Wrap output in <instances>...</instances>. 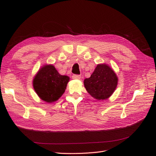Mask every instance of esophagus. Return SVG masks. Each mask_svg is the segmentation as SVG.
<instances>
[{
  "instance_id": "esophagus-1",
  "label": "esophagus",
  "mask_w": 156,
  "mask_h": 156,
  "mask_svg": "<svg viewBox=\"0 0 156 156\" xmlns=\"http://www.w3.org/2000/svg\"><path fill=\"white\" fill-rule=\"evenodd\" d=\"M72 79H81V75H72Z\"/></svg>"
}]
</instances>
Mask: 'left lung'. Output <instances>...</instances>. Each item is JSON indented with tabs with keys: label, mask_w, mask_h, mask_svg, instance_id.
Here are the masks:
<instances>
[{
	"label": "left lung",
	"mask_w": 156,
	"mask_h": 156,
	"mask_svg": "<svg viewBox=\"0 0 156 156\" xmlns=\"http://www.w3.org/2000/svg\"><path fill=\"white\" fill-rule=\"evenodd\" d=\"M118 79L116 73L107 64L97 65L90 77L84 80L87 91L98 100L108 99L116 88Z\"/></svg>",
	"instance_id": "left-lung-1"
}]
</instances>
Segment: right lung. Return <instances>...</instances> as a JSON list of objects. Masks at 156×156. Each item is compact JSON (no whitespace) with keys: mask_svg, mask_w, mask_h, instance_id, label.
I'll return each mask as SVG.
<instances>
[{"mask_svg":"<svg viewBox=\"0 0 156 156\" xmlns=\"http://www.w3.org/2000/svg\"><path fill=\"white\" fill-rule=\"evenodd\" d=\"M69 81V77L60 75L53 65L45 64L35 75L32 85L41 100L51 103L62 96Z\"/></svg>","mask_w":156,"mask_h":156,"instance_id":"1","label":"right lung"}]
</instances>
